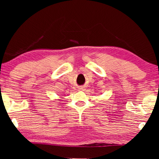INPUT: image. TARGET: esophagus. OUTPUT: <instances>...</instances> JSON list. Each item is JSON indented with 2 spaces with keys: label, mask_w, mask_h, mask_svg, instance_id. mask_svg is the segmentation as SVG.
I'll list each match as a JSON object with an SVG mask.
<instances>
[{
  "label": "esophagus",
  "mask_w": 159,
  "mask_h": 159,
  "mask_svg": "<svg viewBox=\"0 0 159 159\" xmlns=\"http://www.w3.org/2000/svg\"><path fill=\"white\" fill-rule=\"evenodd\" d=\"M80 89H81V90H83V88H80Z\"/></svg>",
  "instance_id": "1"
}]
</instances>
